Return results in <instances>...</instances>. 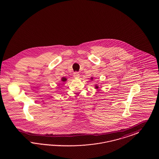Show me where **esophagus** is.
I'll return each mask as SVG.
<instances>
[{"label": "esophagus", "mask_w": 159, "mask_h": 159, "mask_svg": "<svg viewBox=\"0 0 159 159\" xmlns=\"http://www.w3.org/2000/svg\"><path fill=\"white\" fill-rule=\"evenodd\" d=\"M73 76H74L75 78L77 79V78H79V77H80V75H79V73L78 72H75V73H74V74H73Z\"/></svg>", "instance_id": "obj_1"}]
</instances>
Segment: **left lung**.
Returning <instances> with one entry per match:
<instances>
[{"label":"left lung","instance_id":"1","mask_svg":"<svg viewBox=\"0 0 159 159\" xmlns=\"http://www.w3.org/2000/svg\"><path fill=\"white\" fill-rule=\"evenodd\" d=\"M93 78L92 77L91 78V80H93ZM95 88L96 89H97V91H99V86L97 85V84H95Z\"/></svg>","mask_w":159,"mask_h":159}]
</instances>
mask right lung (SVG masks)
<instances>
[{
	"label": "right lung",
	"mask_w": 159,
	"mask_h": 159,
	"mask_svg": "<svg viewBox=\"0 0 159 159\" xmlns=\"http://www.w3.org/2000/svg\"><path fill=\"white\" fill-rule=\"evenodd\" d=\"M67 78H66V77H62V79H61V81L62 82H65L66 81H67Z\"/></svg>",
	"instance_id": "right-lung-1"
}]
</instances>
